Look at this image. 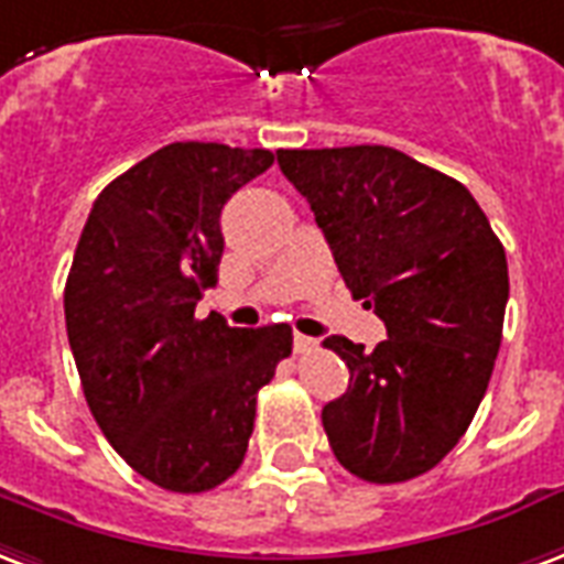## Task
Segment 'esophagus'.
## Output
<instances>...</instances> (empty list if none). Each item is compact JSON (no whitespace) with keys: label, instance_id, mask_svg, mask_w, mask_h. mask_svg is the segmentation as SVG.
Listing matches in <instances>:
<instances>
[{"label":"esophagus","instance_id":"34e87169","mask_svg":"<svg viewBox=\"0 0 564 564\" xmlns=\"http://www.w3.org/2000/svg\"><path fill=\"white\" fill-rule=\"evenodd\" d=\"M293 349H295V352H311V349H316V340H314V337L299 335V332H295Z\"/></svg>","mask_w":564,"mask_h":564}]
</instances>
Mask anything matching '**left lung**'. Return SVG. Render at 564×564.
Masks as SVG:
<instances>
[{
    "instance_id": "obj_1",
    "label": "left lung",
    "mask_w": 564,
    "mask_h": 564,
    "mask_svg": "<svg viewBox=\"0 0 564 564\" xmlns=\"http://www.w3.org/2000/svg\"><path fill=\"white\" fill-rule=\"evenodd\" d=\"M283 176L323 229L352 299L386 323L373 352L340 335L349 388L323 427L344 469L370 484L431 473L481 403L502 344V241L457 178L388 145L281 149Z\"/></svg>"
}]
</instances>
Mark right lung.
Instances as JSON below:
<instances>
[{
	"instance_id": "1",
	"label": "right lung",
	"mask_w": 564,
	"mask_h": 564,
	"mask_svg": "<svg viewBox=\"0 0 564 564\" xmlns=\"http://www.w3.org/2000/svg\"><path fill=\"white\" fill-rule=\"evenodd\" d=\"M271 164L269 149L164 145L104 187L74 250L65 325L86 403L122 460L173 494L239 469L257 394L293 352L290 325L194 314L218 283L220 212Z\"/></svg>"
}]
</instances>
